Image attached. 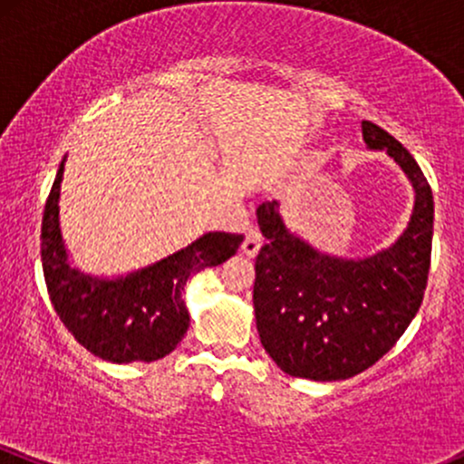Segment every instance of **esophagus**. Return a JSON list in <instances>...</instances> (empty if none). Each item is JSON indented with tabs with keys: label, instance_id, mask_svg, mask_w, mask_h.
<instances>
[{
	"label": "esophagus",
	"instance_id": "esophagus-1",
	"mask_svg": "<svg viewBox=\"0 0 464 464\" xmlns=\"http://www.w3.org/2000/svg\"><path fill=\"white\" fill-rule=\"evenodd\" d=\"M262 244H264L262 233H259L257 228H248L246 236H244V242H242V253L248 257H256L259 248H262Z\"/></svg>",
	"mask_w": 464,
	"mask_h": 464
}]
</instances>
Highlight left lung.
Here are the masks:
<instances>
[{
    "mask_svg": "<svg viewBox=\"0 0 464 464\" xmlns=\"http://www.w3.org/2000/svg\"><path fill=\"white\" fill-rule=\"evenodd\" d=\"M370 150H385L416 191L403 236L365 259L314 251L288 228L277 202L257 207L266 244L256 257L257 333L268 356L290 376L343 381L363 372L401 339L427 288L434 233V196L419 162L372 121L361 123Z\"/></svg>",
    "mask_w": 464,
    "mask_h": 464,
    "instance_id": "left-lung-1",
    "label": "left lung"
}]
</instances>
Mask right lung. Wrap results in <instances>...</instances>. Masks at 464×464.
Wrapping results in <instances>:
<instances>
[{
  "instance_id": "obj_1",
  "label": "right lung",
  "mask_w": 464,
  "mask_h": 464,
  "mask_svg": "<svg viewBox=\"0 0 464 464\" xmlns=\"http://www.w3.org/2000/svg\"><path fill=\"white\" fill-rule=\"evenodd\" d=\"M61 160L44 208L42 264L50 302L72 337L111 363L156 361L169 354L189 328L182 302L187 279L236 256L244 237L207 233L174 256L119 279H96L68 264L59 228Z\"/></svg>"
}]
</instances>
